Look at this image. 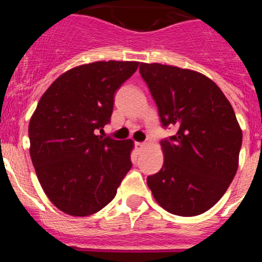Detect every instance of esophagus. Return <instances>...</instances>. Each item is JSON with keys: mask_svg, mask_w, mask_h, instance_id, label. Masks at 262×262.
I'll return each mask as SVG.
<instances>
[{"mask_svg": "<svg viewBox=\"0 0 262 262\" xmlns=\"http://www.w3.org/2000/svg\"><path fill=\"white\" fill-rule=\"evenodd\" d=\"M135 147H136V150L141 151L142 149L146 147V144H145V142H136V144H135Z\"/></svg>", "mask_w": 262, "mask_h": 262, "instance_id": "esophagus-1", "label": "esophagus"}]
</instances>
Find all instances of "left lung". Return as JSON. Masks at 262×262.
I'll use <instances>...</instances> for the list:
<instances>
[{"instance_id":"8db88e82","label":"left lung","mask_w":262,"mask_h":262,"mask_svg":"<svg viewBox=\"0 0 262 262\" xmlns=\"http://www.w3.org/2000/svg\"><path fill=\"white\" fill-rule=\"evenodd\" d=\"M163 126L177 134L161 141L164 164L147 177L154 198L172 214L193 217L211 209L238 168L242 130L230 101L202 73L141 63Z\"/></svg>"}]
</instances>
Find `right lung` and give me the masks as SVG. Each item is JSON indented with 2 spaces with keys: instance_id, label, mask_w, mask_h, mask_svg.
<instances>
[{
  "instance_id": "obj_1",
  "label": "right lung",
  "mask_w": 262,
  "mask_h": 262,
  "mask_svg": "<svg viewBox=\"0 0 262 262\" xmlns=\"http://www.w3.org/2000/svg\"><path fill=\"white\" fill-rule=\"evenodd\" d=\"M139 61H94L69 69L45 91L29 123L30 156L49 201L85 217L115 198L131 169L132 140L96 135L110 122L115 92Z\"/></svg>"
}]
</instances>
